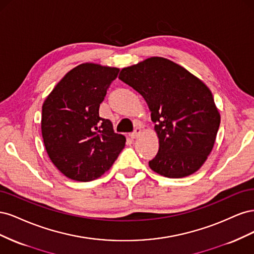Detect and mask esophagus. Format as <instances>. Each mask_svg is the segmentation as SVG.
Instances as JSON below:
<instances>
[{
	"label": "esophagus",
	"mask_w": 254,
	"mask_h": 254,
	"mask_svg": "<svg viewBox=\"0 0 254 254\" xmlns=\"http://www.w3.org/2000/svg\"><path fill=\"white\" fill-rule=\"evenodd\" d=\"M141 132H142L141 128H140V127H136V128L134 129V131H133L131 134H130V136H131V139H137V137L140 136Z\"/></svg>",
	"instance_id": "obj_1"
}]
</instances>
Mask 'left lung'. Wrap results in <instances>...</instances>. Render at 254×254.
Masks as SVG:
<instances>
[{
  "mask_svg": "<svg viewBox=\"0 0 254 254\" xmlns=\"http://www.w3.org/2000/svg\"><path fill=\"white\" fill-rule=\"evenodd\" d=\"M119 78L144 97L159 137L149 167L167 178L197 172L210 155L220 115L210 89L188 70L162 57L124 67Z\"/></svg>",
  "mask_w": 254,
  "mask_h": 254,
  "instance_id": "8db88e82",
  "label": "left lung"
}]
</instances>
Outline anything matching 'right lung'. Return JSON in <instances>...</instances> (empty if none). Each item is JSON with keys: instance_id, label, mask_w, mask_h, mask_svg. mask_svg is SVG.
Listing matches in <instances>:
<instances>
[{"instance_id": "1", "label": "right lung", "mask_w": 254, "mask_h": 254, "mask_svg": "<svg viewBox=\"0 0 254 254\" xmlns=\"http://www.w3.org/2000/svg\"><path fill=\"white\" fill-rule=\"evenodd\" d=\"M120 68L82 64L64 75L42 106L41 131L52 162L67 178L91 181L107 172L126 137L99 117L102 104Z\"/></svg>"}]
</instances>
